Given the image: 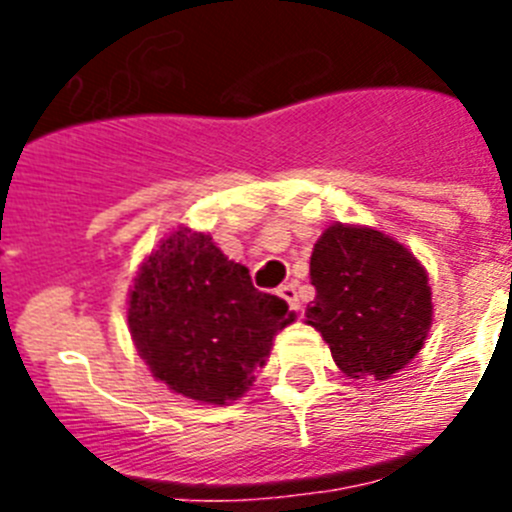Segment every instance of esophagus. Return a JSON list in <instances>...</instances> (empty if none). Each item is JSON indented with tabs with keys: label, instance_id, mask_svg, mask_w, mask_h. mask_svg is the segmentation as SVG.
Returning a JSON list of instances; mask_svg holds the SVG:
<instances>
[{
	"label": "esophagus",
	"instance_id": "34e87169",
	"mask_svg": "<svg viewBox=\"0 0 512 512\" xmlns=\"http://www.w3.org/2000/svg\"><path fill=\"white\" fill-rule=\"evenodd\" d=\"M279 297H282L284 302H287L289 305V310L292 312H300V297H297V289H295V284H282V287H279Z\"/></svg>",
	"mask_w": 512,
	"mask_h": 512
}]
</instances>
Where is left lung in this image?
Returning a JSON list of instances; mask_svg holds the SVG:
<instances>
[{
  "mask_svg": "<svg viewBox=\"0 0 512 512\" xmlns=\"http://www.w3.org/2000/svg\"><path fill=\"white\" fill-rule=\"evenodd\" d=\"M315 300L305 318L348 377L387 379L410 364L431 328L428 274L372 228L330 225L310 259Z\"/></svg>",
  "mask_w": 512,
  "mask_h": 512,
  "instance_id": "1",
  "label": "left lung"
}]
</instances>
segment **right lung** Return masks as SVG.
Here are the masks:
<instances>
[{
  "label": "right lung",
  "instance_id": "1",
  "mask_svg": "<svg viewBox=\"0 0 512 512\" xmlns=\"http://www.w3.org/2000/svg\"><path fill=\"white\" fill-rule=\"evenodd\" d=\"M292 323L277 295L253 287L210 235L171 233L135 277L128 325L156 379L192 400L225 405L251 387L271 338Z\"/></svg>",
  "mask_w": 512,
  "mask_h": 512
}]
</instances>
